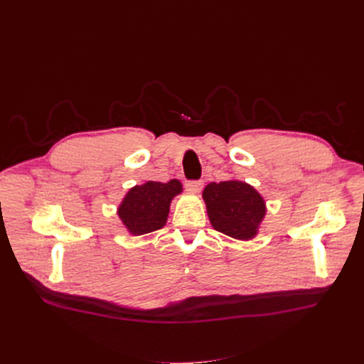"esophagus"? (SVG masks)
<instances>
[{"mask_svg": "<svg viewBox=\"0 0 364 364\" xmlns=\"http://www.w3.org/2000/svg\"><path fill=\"white\" fill-rule=\"evenodd\" d=\"M203 187V181H187L186 183V188L188 192H193V193H199Z\"/></svg>", "mask_w": 364, "mask_h": 364, "instance_id": "34e87169", "label": "esophagus"}]
</instances>
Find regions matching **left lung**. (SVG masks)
<instances>
[{"instance_id": "8db88e82", "label": "left lung", "mask_w": 364, "mask_h": 364, "mask_svg": "<svg viewBox=\"0 0 364 364\" xmlns=\"http://www.w3.org/2000/svg\"><path fill=\"white\" fill-rule=\"evenodd\" d=\"M202 198L217 232L237 240H251L258 235L267 206L251 184L240 180L209 183Z\"/></svg>"}]
</instances>
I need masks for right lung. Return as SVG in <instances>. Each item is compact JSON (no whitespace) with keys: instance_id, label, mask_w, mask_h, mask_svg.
Segmentation results:
<instances>
[{"instance_id":"add662e5","label":"right lung","mask_w":364,"mask_h":364,"mask_svg":"<svg viewBox=\"0 0 364 364\" xmlns=\"http://www.w3.org/2000/svg\"><path fill=\"white\" fill-rule=\"evenodd\" d=\"M183 192L178 180L147 181L131 187L118 206V217L132 236L159 230L168 220L172 199Z\"/></svg>"}]
</instances>
